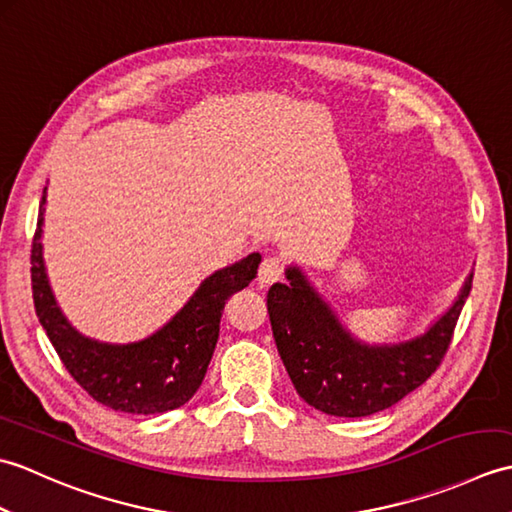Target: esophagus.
<instances>
[{
  "label": "esophagus",
  "instance_id": "34e87169",
  "mask_svg": "<svg viewBox=\"0 0 512 512\" xmlns=\"http://www.w3.org/2000/svg\"><path fill=\"white\" fill-rule=\"evenodd\" d=\"M281 275H284V264H281L277 257H266L262 266H259L257 281L262 288H268V286H273L275 281H279Z\"/></svg>",
  "mask_w": 512,
  "mask_h": 512
}]
</instances>
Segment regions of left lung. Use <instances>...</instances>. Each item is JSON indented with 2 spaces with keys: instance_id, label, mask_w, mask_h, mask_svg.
Returning <instances> with one entry per match:
<instances>
[{
  "instance_id": "left-lung-1",
  "label": "left lung",
  "mask_w": 512,
  "mask_h": 512,
  "mask_svg": "<svg viewBox=\"0 0 512 512\" xmlns=\"http://www.w3.org/2000/svg\"><path fill=\"white\" fill-rule=\"evenodd\" d=\"M286 279L270 286L266 299L279 356L297 394L339 418L396 405L436 372L473 284V275L466 277L453 306L416 339L367 345L343 328L297 266L286 270Z\"/></svg>"
}]
</instances>
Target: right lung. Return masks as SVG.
I'll use <instances>...</instances> for the list:
<instances>
[{
  "label": "right lung",
  "instance_id": "obj_1",
  "mask_svg": "<svg viewBox=\"0 0 512 512\" xmlns=\"http://www.w3.org/2000/svg\"><path fill=\"white\" fill-rule=\"evenodd\" d=\"M43 204L46 189L32 239V299L65 369L96 402L114 411L149 416L182 407L202 385L228 297L257 277L262 255L250 253L242 262L215 270L176 317L147 339L125 345L101 343L76 332L54 301L41 253Z\"/></svg>",
  "mask_w": 512,
  "mask_h": 512
}]
</instances>
